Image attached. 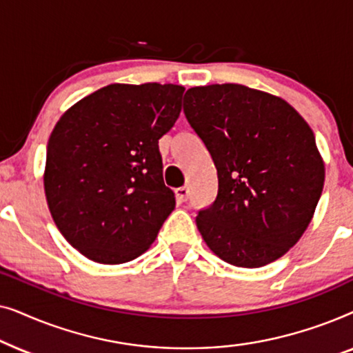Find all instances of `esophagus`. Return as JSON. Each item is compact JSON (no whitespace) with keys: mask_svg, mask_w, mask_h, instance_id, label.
Listing matches in <instances>:
<instances>
[{"mask_svg":"<svg viewBox=\"0 0 353 353\" xmlns=\"http://www.w3.org/2000/svg\"><path fill=\"white\" fill-rule=\"evenodd\" d=\"M175 196H176L178 202H186L188 196H190V190H188L186 186L178 188V190H175Z\"/></svg>","mask_w":353,"mask_h":353,"instance_id":"1","label":"esophagus"}]
</instances>
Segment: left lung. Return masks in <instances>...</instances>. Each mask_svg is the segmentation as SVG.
I'll return each instance as SVG.
<instances>
[{"mask_svg":"<svg viewBox=\"0 0 353 353\" xmlns=\"http://www.w3.org/2000/svg\"><path fill=\"white\" fill-rule=\"evenodd\" d=\"M183 110L216 167L219 192L196 225L226 263L259 268L301 239L325 185L315 134L286 101L244 85L190 88Z\"/></svg>","mask_w":353,"mask_h":353,"instance_id":"1","label":"left lung"}]
</instances>
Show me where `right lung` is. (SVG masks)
Wrapping results in <instances>:
<instances>
[{
  "instance_id": "obj_1",
  "label": "right lung",
  "mask_w": 353,
  "mask_h": 353,
  "mask_svg": "<svg viewBox=\"0 0 353 353\" xmlns=\"http://www.w3.org/2000/svg\"><path fill=\"white\" fill-rule=\"evenodd\" d=\"M183 91L172 83L108 85L56 123L43 176L48 207L86 259L104 265L137 259L175 209L159 139L175 125Z\"/></svg>"
}]
</instances>
